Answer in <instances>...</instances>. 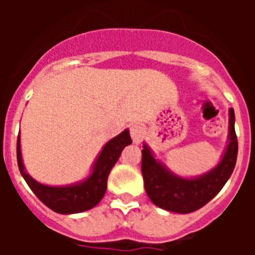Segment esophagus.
<instances>
[{"mask_svg":"<svg viewBox=\"0 0 255 255\" xmlns=\"http://www.w3.org/2000/svg\"><path fill=\"white\" fill-rule=\"evenodd\" d=\"M144 130L143 126L138 125V124H134V125L130 126V135H131L132 141L135 144H139L141 141V138H143Z\"/></svg>","mask_w":255,"mask_h":255,"instance_id":"1","label":"esophagus"}]
</instances>
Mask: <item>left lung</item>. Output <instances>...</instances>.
I'll use <instances>...</instances> for the list:
<instances>
[{
  "mask_svg": "<svg viewBox=\"0 0 255 255\" xmlns=\"http://www.w3.org/2000/svg\"><path fill=\"white\" fill-rule=\"evenodd\" d=\"M238 157V138L235 134V112L229 110V136L220 162L208 172L194 177H182L173 173L155 158L144 141L141 150V173L144 186L152 203L159 208L186 215L206 206L224 188L230 179Z\"/></svg>",
  "mask_w": 255,
  "mask_h": 255,
  "instance_id": "left-lung-1",
  "label": "left lung"
}]
</instances>
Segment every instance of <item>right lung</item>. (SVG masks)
I'll use <instances>...</instances> for the list:
<instances>
[{"mask_svg":"<svg viewBox=\"0 0 255 255\" xmlns=\"http://www.w3.org/2000/svg\"><path fill=\"white\" fill-rule=\"evenodd\" d=\"M129 144H131V138L129 130L125 129L103 145L102 150L97 155L96 161L92 166L91 173L84 180L70 185L52 186L40 184L26 172L22 162L19 135L16 144L17 166L29 188L42 203L46 204L56 213L73 215V213L88 211L100 203L107 190L108 175L121 155L124 148Z\"/></svg>","mask_w":255,"mask_h":255,"instance_id":"add662e5","label":"right lung"}]
</instances>
